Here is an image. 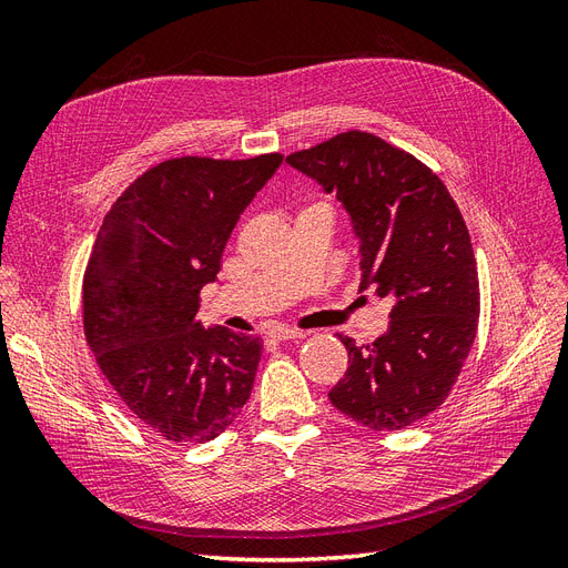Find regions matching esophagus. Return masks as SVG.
<instances>
[{
	"label": "esophagus",
	"instance_id": "obj_1",
	"mask_svg": "<svg viewBox=\"0 0 568 568\" xmlns=\"http://www.w3.org/2000/svg\"><path fill=\"white\" fill-rule=\"evenodd\" d=\"M270 336L274 341H296V338H305L307 332H303V329H284V326H280V329H272Z\"/></svg>",
	"mask_w": 568,
	"mask_h": 568
}]
</instances>
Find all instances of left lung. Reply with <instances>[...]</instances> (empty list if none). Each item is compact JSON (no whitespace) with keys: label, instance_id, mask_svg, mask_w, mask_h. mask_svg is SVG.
I'll return each instance as SVG.
<instances>
[{"label":"left lung","instance_id":"left-lung-1","mask_svg":"<svg viewBox=\"0 0 568 568\" xmlns=\"http://www.w3.org/2000/svg\"><path fill=\"white\" fill-rule=\"evenodd\" d=\"M286 161L336 192L359 239V288L393 298L388 332L369 346L338 334L348 369L329 400L372 432H398L445 403L474 346L469 230L434 170L372 132H341Z\"/></svg>","mask_w":568,"mask_h":568}]
</instances>
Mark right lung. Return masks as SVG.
Returning a JSON list of instances; mask_svg holds the SVG:
<instances>
[{
  "instance_id": "right-lung-1",
  "label": "right lung",
  "mask_w": 568,
  "mask_h": 568,
  "mask_svg": "<svg viewBox=\"0 0 568 568\" xmlns=\"http://www.w3.org/2000/svg\"><path fill=\"white\" fill-rule=\"evenodd\" d=\"M282 159L163 161L118 196L97 234L84 338L130 415L170 443L217 438L251 398L261 338L205 329L196 313L239 215Z\"/></svg>"
}]
</instances>
